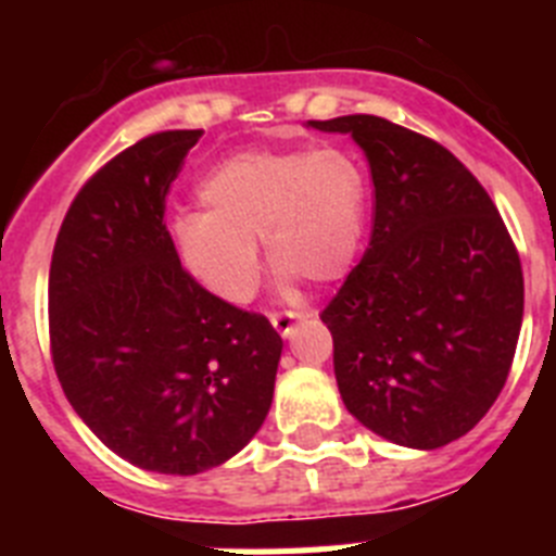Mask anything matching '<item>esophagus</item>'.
Instances as JSON below:
<instances>
[{
	"label": "esophagus",
	"mask_w": 556,
	"mask_h": 556,
	"mask_svg": "<svg viewBox=\"0 0 556 556\" xmlns=\"http://www.w3.org/2000/svg\"><path fill=\"white\" fill-rule=\"evenodd\" d=\"M308 314L306 312H298V308H283V312H273L269 314V323L275 326V331L283 333V337H289V333L294 331V326L301 320H306Z\"/></svg>",
	"instance_id": "34e87169"
}]
</instances>
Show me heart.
<instances>
[{
    "mask_svg": "<svg viewBox=\"0 0 556 556\" xmlns=\"http://www.w3.org/2000/svg\"><path fill=\"white\" fill-rule=\"evenodd\" d=\"M198 198L205 211L172 217V248L225 303L255 292L258 236L283 275L331 283L351 269L365 233V172L339 147L236 152L200 180Z\"/></svg>",
    "mask_w": 556,
    "mask_h": 556,
    "instance_id": "b5f03b06",
    "label": "heart"
}]
</instances>
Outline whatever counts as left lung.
Here are the masks:
<instances>
[{"instance_id":"8db88e82","label":"left lung","mask_w":556,"mask_h":556,"mask_svg":"<svg viewBox=\"0 0 556 556\" xmlns=\"http://www.w3.org/2000/svg\"><path fill=\"white\" fill-rule=\"evenodd\" d=\"M372 178V230L323 323L339 395L358 424L406 448L468 434L504 390L523 320V269L498 208L454 152L353 113Z\"/></svg>"}]
</instances>
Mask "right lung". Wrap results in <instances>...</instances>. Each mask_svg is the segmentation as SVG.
I'll return each instance as SVG.
<instances>
[{
	"label": "right lung",
	"instance_id": "1",
	"mask_svg": "<svg viewBox=\"0 0 556 556\" xmlns=\"http://www.w3.org/2000/svg\"><path fill=\"white\" fill-rule=\"evenodd\" d=\"M203 130H161L86 180L49 267V351L83 424L144 470L217 468L262 429L281 337L200 287L164 223Z\"/></svg>",
	"mask_w": 556,
	"mask_h": 556
}]
</instances>
